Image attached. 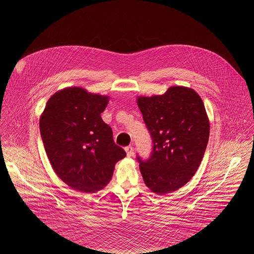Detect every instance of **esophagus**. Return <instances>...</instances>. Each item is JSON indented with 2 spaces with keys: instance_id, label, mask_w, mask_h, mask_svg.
<instances>
[{
  "instance_id": "esophagus-1",
  "label": "esophagus",
  "mask_w": 254,
  "mask_h": 254,
  "mask_svg": "<svg viewBox=\"0 0 254 254\" xmlns=\"http://www.w3.org/2000/svg\"><path fill=\"white\" fill-rule=\"evenodd\" d=\"M125 150H126V152H127V155L128 156H131L132 154H133V147L131 146V145H128V146H126L125 147Z\"/></svg>"
}]
</instances>
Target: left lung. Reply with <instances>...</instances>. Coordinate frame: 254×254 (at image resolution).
<instances>
[{"mask_svg": "<svg viewBox=\"0 0 254 254\" xmlns=\"http://www.w3.org/2000/svg\"><path fill=\"white\" fill-rule=\"evenodd\" d=\"M137 103L152 140L149 157L137 155L144 182L158 194L177 190L194 175L207 146L210 126L203 102L192 89L174 86Z\"/></svg>", "mask_w": 254, "mask_h": 254, "instance_id": "8db88e82", "label": "left lung"}]
</instances>
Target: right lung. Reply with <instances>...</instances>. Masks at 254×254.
<instances>
[{
  "label": "right lung",
  "instance_id": "right-lung-1",
  "mask_svg": "<svg viewBox=\"0 0 254 254\" xmlns=\"http://www.w3.org/2000/svg\"><path fill=\"white\" fill-rule=\"evenodd\" d=\"M108 103L107 96L65 88L49 99L40 118L42 141L53 169L66 185L84 192L107 186L115 163L126 156L101 117Z\"/></svg>",
  "mask_w": 254,
  "mask_h": 254
}]
</instances>
